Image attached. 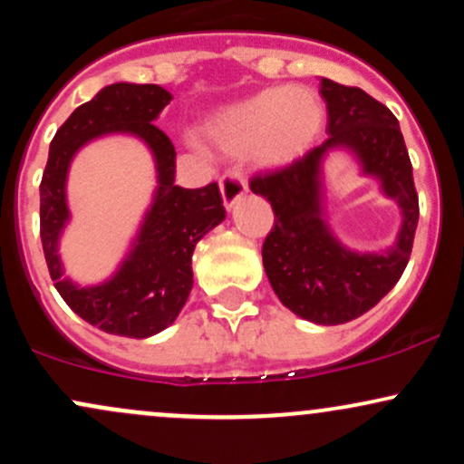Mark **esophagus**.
<instances>
[{
  "mask_svg": "<svg viewBox=\"0 0 464 464\" xmlns=\"http://www.w3.org/2000/svg\"><path fill=\"white\" fill-rule=\"evenodd\" d=\"M246 189H248L246 179H244V174L239 172V169H228V172L222 174L220 191H222V200H225L227 209H231V207L236 205L244 194H246Z\"/></svg>",
  "mask_w": 464,
  "mask_h": 464,
  "instance_id": "34e87169",
  "label": "esophagus"
}]
</instances>
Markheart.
Returning <instances> with one entry per match:
<instances>
[{"label": "heart", "mask_w": 464, "mask_h": 464, "mask_svg": "<svg viewBox=\"0 0 464 464\" xmlns=\"http://www.w3.org/2000/svg\"><path fill=\"white\" fill-rule=\"evenodd\" d=\"M323 124V102L310 89H264L220 111L207 135L225 152L253 150L259 163L284 165L310 150Z\"/></svg>", "instance_id": "obj_1"}]
</instances>
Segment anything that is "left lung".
I'll return each mask as SVG.
<instances>
[{
  "label": "left lung",
  "mask_w": 464,
  "mask_h": 464,
  "mask_svg": "<svg viewBox=\"0 0 464 464\" xmlns=\"http://www.w3.org/2000/svg\"><path fill=\"white\" fill-rule=\"evenodd\" d=\"M327 102V132L321 146L276 169L248 180L270 200L275 227L264 239L262 257L270 285L287 310L318 324H343L375 307L401 279L419 222V196L397 117L358 87L321 80ZM347 145L367 173L382 180L398 200L404 225L395 247L360 256L344 249L324 225L320 161L329 147Z\"/></svg>",
  "instance_id": "obj_1"
}]
</instances>
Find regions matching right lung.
<instances>
[{"instance_id": "obj_1", "label": "right lung", "mask_w": 464, "mask_h": 464, "mask_svg": "<svg viewBox=\"0 0 464 464\" xmlns=\"http://www.w3.org/2000/svg\"><path fill=\"white\" fill-rule=\"evenodd\" d=\"M172 95L159 84L115 82L89 102L80 104L50 143L41 179V244L47 270L63 301L106 334L148 338L177 321L188 301L194 273L191 255L198 239L225 220L218 183L185 189L177 179V150L152 124ZM106 131H130L149 143L158 161L160 188L130 259L102 286L78 288L62 276L57 236L68 212L64 179L80 145Z\"/></svg>"}]
</instances>
